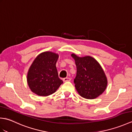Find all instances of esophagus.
Instances as JSON below:
<instances>
[{
  "mask_svg": "<svg viewBox=\"0 0 132 132\" xmlns=\"http://www.w3.org/2000/svg\"><path fill=\"white\" fill-rule=\"evenodd\" d=\"M71 79L70 78H64L63 79V81L64 82H69V81H70Z\"/></svg>",
  "mask_w": 132,
  "mask_h": 132,
  "instance_id": "esophagus-1",
  "label": "esophagus"
}]
</instances>
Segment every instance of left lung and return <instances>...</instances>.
Masks as SVG:
<instances>
[{
    "label": "left lung",
    "instance_id": "1",
    "mask_svg": "<svg viewBox=\"0 0 132 132\" xmlns=\"http://www.w3.org/2000/svg\"><path fill=\"white\" fill-rule=\"evenodd\" d=\"M77 66L75 87L81 96L94 99L103 94L107 86V79L99 62L90 56L78 57L72 54Z\"/></svg>",
    "mask_w": 132,
    "mask_h": 132
}]
</instances>
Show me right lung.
<instances>
[{
  "mask_svg": "<svg viewBox=\"0 0 132 132\" xmlns=\"http://www.w3.org/2000/svg\"><path fill=\"white\" fill-rule=\"evenodd\" d=\"M58 57L56 53L45 52L35 58L27 74L28 85L33 93L41 96H48L54 93L63 83L56 68Z\"/></svg>",
  "mask_w": 132,
  "mask_h": 132,
  "instance_id": "add662e5",
  "label": "right lung"
}]
</instances>
